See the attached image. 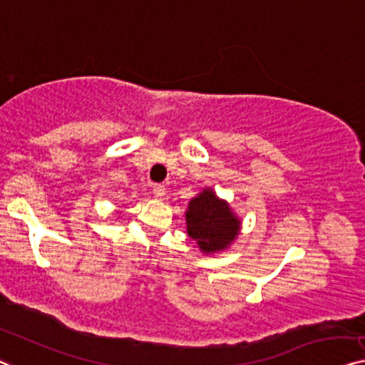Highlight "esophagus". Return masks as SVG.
<instances>
[{"label":"esophagus","instance_id":"esophagus-1","mask_svg":"<svg viewBox=\"0 0 365 365\" xmlns=\"http://www.w3.org/2000/svg\"><path fill=\"white\" fill-rule=\"evenodd\" d=\"M152 193H154V197L157 200H164V197H165V190L162 185H154V187H152Z\"/></svg>","mask_w":365,"mask_h":365}]
</instances>
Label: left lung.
<instances>
[{"label":"left lung","instance_id":"left-lung-1","mask_svg":"<svg viewBox=\"0 0 365 365\" xmlns=\"http://www.w3.org/2000/svg\"><path fill=\"white\" fill-rule=\"evenodd\" d=\"M185 221L188 236L206 255L226 251L237 239L242 225L230 203L210 187L190 200Z\"/></svg>","mask_w":365,"mask_h":365}]
</instances>
